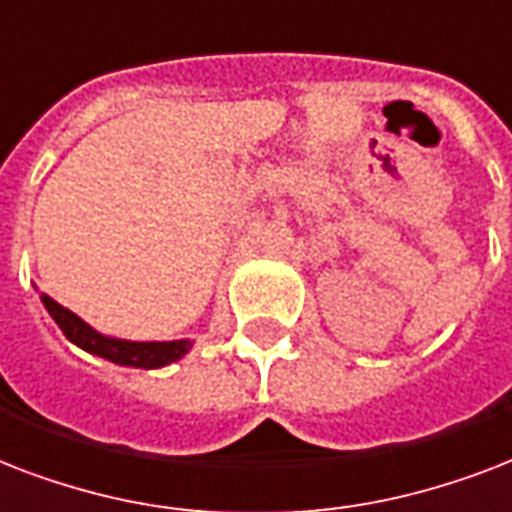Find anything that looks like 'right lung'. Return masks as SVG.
<instances>
[{
    "instance_id": "obj_1",
    "label": "right lung",
    "mask_w": 512,
    "mask_h": 512,
    "mask_svg": "<svg viewBox=\"0 0 512 512\" xmlns=\"http://www.w3.org/2000/svg\"><path fill=\"white\" fill-rule=\"evenodd\" d=\"M42 304L50 312V318L58 323L69 342L82 347L90 355L106 358L117 363V366H133V368H162L173 363V360L184 358L189 352V339H178V342H128V339H114V336L98 334L90 328L82 318L74 312L61 307L58 301L50 299L42 293Z\"/></svg>"
}]
</instances>
